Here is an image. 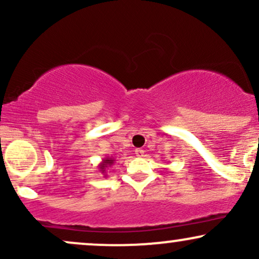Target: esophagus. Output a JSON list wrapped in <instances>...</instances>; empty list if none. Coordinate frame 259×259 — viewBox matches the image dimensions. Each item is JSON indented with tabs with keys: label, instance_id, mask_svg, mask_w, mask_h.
Wrapping results in <instances>:
<instances>
[{
	"label": "esophagus",
	"instance_id": "34e87169",
	"mask_svg": "<svg viewBox=\"0 0 259 259\" xmlns=\"http://www.w3.org/2000/svg\"><path fill=\"white\" fill-rule=\"evenodd\" d=\"M144 150H142V148H136L135 150V154H136V157H144Z\"/></svg>",
	"mask_w": 259,
	"mask_h": 259
}]
</instances>
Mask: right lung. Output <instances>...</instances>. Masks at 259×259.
Listing matches in <instances>:
<instances>
[{
    "mask_svg": "<svg viewBox=\"0 0 259 259\" xmlns=\"http://www.w3.org/2000/svg\"><path fill=\"white\" fill-rule=\"evenodd\" d=\"M114 160H115L114 158H108V157H107V158H103L102 162H101L100 164H99L100 171H101V173H102L103 175H105V177H107V173H106L107 168L111 167L113 163H114Z\"/></svg>",
    "mask_w": 259,
    "mask_h": 259,
    "instance_id": "right-lung-1",
    "label": "right lung"
}]
</instances>
